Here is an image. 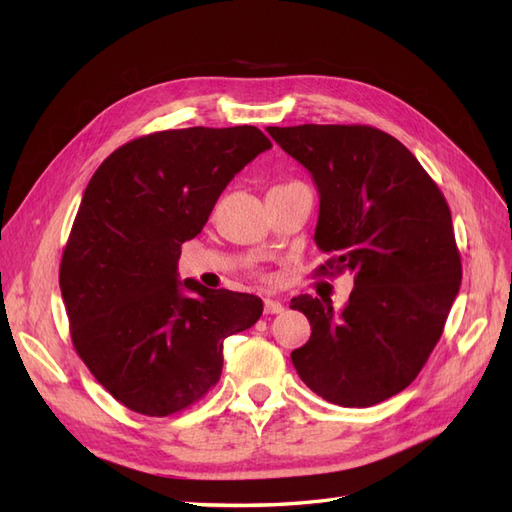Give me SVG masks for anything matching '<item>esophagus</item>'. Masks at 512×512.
Wrapping results in <instances>:
<instances>
[{
    "instance_id": "1",
    "label": "esophagus",
    "mask_w": 512,
    "mask_h": 512,
    "mask_svg": "<svg viewBox=\"0 0 512 512\" xmlns=\"http://www.w3.org/2000/svg\"><path fill=\"white\" fill-rule=\"evenodd\" d=\"M284 305L275 299H265V314H282Z\"/></svg>"
}]
</instances>
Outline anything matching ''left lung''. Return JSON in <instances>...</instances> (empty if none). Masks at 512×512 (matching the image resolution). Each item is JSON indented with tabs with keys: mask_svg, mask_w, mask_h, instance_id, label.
I'll return each instance as SVG.
<instances>
[{
	"mask_svg": "<svg viewBox=\"0 0 512 512\" xmlns=\"http://www.w3.org/2000/svg\"><path fill=\"white\" fill-rule=\"evenodd\" d=\"M318 188V275L354 273L342 312L290 301L312 324L290 359L322 399L367 408L404 391L427 363L461 286L451 209L397 138L371 126L267 128Z\"/></svg>",
	"mask_w": 512,
	"mask_h": 512,
	"instance_id": "left-lung-1",
	"label": "left lung"
}]
</instances>
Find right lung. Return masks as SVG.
<instances>
[{
	"label": "right lung",
	"instance_id": "right-lung-1",
	"mask_svg": "<svg viewBox=\"0 0 512 512\" xmlns=\"http://www.w3.org/2000/svg\"><path fill=\"white\" fill-rule=\"evenodd\" d=\"M271 141L254 126L153 132L91 177L59 267L74 350L119 404L168 416L218 384L224 339L262 316L254 294L179 282L181 243Z\"/></svg>",
	"mask_w": 512,
	"mask_h": 512
}]
</instances>
